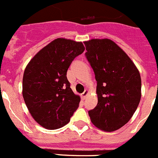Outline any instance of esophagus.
Wrapping results in <instances>:
<instances>
[{"instance_id": "esophagus-1", "label": "esophagus", "mask_w": 158, "mask_h": 158, "mask_svg": "<svg viewBox=\"0 0 158 158\" xmlns=\"http://www.w3.org/2000/svg\"><path fill=\"white\" fill-rule=\"evenodd\" d=\"M88 94H89V91L88 90H85V92H84L83 93L81 94V98L83 99V100H85L86 97H87Z\"/></svg>"}]
</instances>
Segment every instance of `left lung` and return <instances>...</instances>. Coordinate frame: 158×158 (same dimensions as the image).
<instances>
[{
    "mask_svg": "<svg viewBox=\"0 0 158 158\" xmlns=\"http://www.w3.org/2000/svg\"><path fill=\"white\" fill-rule=\"evenodd\" d=\"M85 56L97 81V105L89 111L92 123L104 131L127 123L141 100L139 69L120 47L108 39L84 42Z\"/></svg>",
    "mask_w": 158,
    "mask_h": 158,
    "instance_id": "1",
    "label": "left lung"
}]
</instances>
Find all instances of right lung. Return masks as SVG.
<instances>
[{"mask_svg": "<svg viewBox=\"0 0 158 158\" xmlns=\"http://www.w3.org/2000/svg\"><path fill=\"white\" fill-rule=\"evenodd\" d=\"M84 51L81 42L58 38L40 50L25 68L23 100L33 118L46 129L66 125L79 107L80 96L72 91L66 73Z\"/></svg>", "mask_w": 158, "mask_h": 158, "instance_id": "1", "label": "right lung"}]
</instances>
